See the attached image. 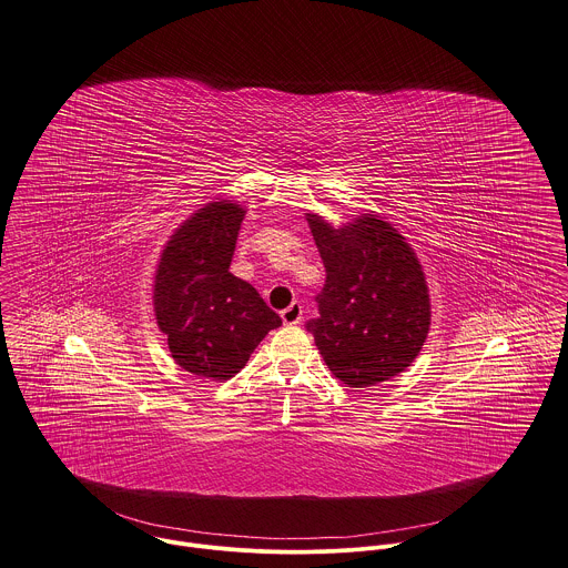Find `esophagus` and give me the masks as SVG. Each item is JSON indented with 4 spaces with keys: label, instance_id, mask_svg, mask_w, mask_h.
Returning <instances> with one entry per match:
<instances>
[{
    "label": "esophagus",
    "instance_id": "1",
    "mask_svg": "<svg viewBox=\"0 0 568 568\" xmlns=\"http://www.w3.org/2000/svg\"><path fill=\"white\" fill-rule=\"evenodd\" d=\"M281 318H283V323L285 325H301V321H303V305L301 303H292L287 310H283L281 312Z\"/></svg>",
    "mask_w": 568,
    "mask_h": 568
}]
</instances>
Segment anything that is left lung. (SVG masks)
<instances>
[{"label": "left lung", "instance_id": "left-lung-1", "mask_svg": "<svg viewBox=\"0 0 568 568\" xmlns=\"http://www.w3.org/2000/svg\"><path fill=\"white\" fill-rule=\"evenodd\" d=\"M327 281L321 318L307 329L329 371L351 388H366L406 371L430 332V290L406 236L364 213L334 226L307 213Z\"/></svg>", "mask_w": 568, "mask_h": 568}]
</instances>
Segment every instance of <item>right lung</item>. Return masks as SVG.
I'll return each mask as SVG.
<instances>
[{"mask_svg":"<svg viewBox=\"0 0 568 568\" xmlns=\"http://www.w3.org/2000/svg\"><path fill=\"white\" fill-rule=\"evenodd\" d=\"M243 217L239 202L204 204L169 236L153 276V314L171 357L213 382L234 377L281 327L258 292L230 272Z\"/></svg>","mask_w":568,"mask_h":568,"instance_id":"obj_1","label":"right lung"}]
</instances>
